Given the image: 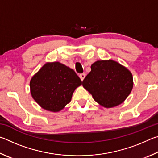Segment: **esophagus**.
<instances>
[{
	"mask_svg": "<svg viewBox=\"0 0 158 158\" xmlns=\"http://www.w3.org/2000/svg\"><path fill=\"white\" fill-rule=\"evenodd\" d=\"M85 73H83V74H81L79 75V77H80V79H81V81H83V80L84 79V78H85Z\"/></svg>",
	"mask_w": 158,
	"mask_h": 158,
	"instance_id": "obj_1",
	"label": "esophagus"
}]
</instances>
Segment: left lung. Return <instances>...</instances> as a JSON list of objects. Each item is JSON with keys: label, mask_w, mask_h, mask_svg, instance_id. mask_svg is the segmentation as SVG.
Segmentation results:
<instances>
[{"label": "left lung", "mask_w": 158, "mask_h": 158, "mask_svg": "<svg viewBox=\"0 0 158 158\" xmlns=\"http://www.w3.org/2000/svg\"><path fill=\"white\" fill-rule=\"evenodd\" d=\"M82 85L94 100L106 108L121 104L133 86L132 75L125 67L114 60H98L92 64Z\"/></svg>", "instance_id": "left-lung-1"}]
</instances>
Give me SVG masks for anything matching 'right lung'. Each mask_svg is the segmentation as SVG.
<instances>
[{"label":"right lung","instance_id":"1","mask_svg":"<svg viewBox=\"0 0 158 158\" xmlns=\"http://www.w3.org/2000/svg\"><path fill=\"white\" fill-rule=\"evenodd\" d=\"M81 80L73 69L58 62L46 63L32 77L31 93L36 102L48 111L56 112L70 102Z\"/></svg>","mask_w":158,"mask_h":158}]
</instances>
